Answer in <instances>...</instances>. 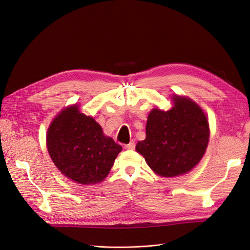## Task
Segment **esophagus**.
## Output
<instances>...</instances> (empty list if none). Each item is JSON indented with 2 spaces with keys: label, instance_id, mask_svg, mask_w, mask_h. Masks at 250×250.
<instances>
[{
  "label": "esophagus",
  "instance_id": "1",
  "mask_svg": "<svg viewBox=\"0 0 250 250\" xmlns=\"http://www.w3.org/2000/svg\"><path fill=\"white\" fill-rule=\"evenodd\" d=\"M124 148H125L126 150H133V149L135 148V144H134V142H133V141H131L130 143L126 144V145L124 146Z\"/></svg>",
  "mask_w": 250,
  "mask_h": 250
}]
</instances>
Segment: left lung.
I'll return each instance as SVG.
<instances>
[{
	"instance_id": "8db88e82",
	"label": "left lung",
	"mask_w": 250,
	"mask_h": 250,
	"mask_svg": "<svg viewBox=\"0 0 250 250\" xmlns=\"http://www.w3.org/2000/svg\"><path fill=\"white\" fill-rule=\"evenodd\" d=\"M208 138V122L201 108L188 98L176 96L170 110H151L146 139L135 149L158 175L174 177L200 162Z\"/></svg>"
}]
</instances>
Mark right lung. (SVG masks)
<instances>
[{
  "label": "right lung",
  "instance_id": "1",
  "mask_svg": "<svg viewBox=\"0 0 250 250\" xmlns=\"http://www.w3.org/2000/svg\"><path fill=\"white\" fill-rule=\"evenodd\" d=\"M47 147L58 170L80 185L100 183L109 173L119 152V144L105 137L96 121L67 107L53 121Z\"/></svg>",
  "mask_w": 250,
  "mask_h": 250
}]
</instances>
